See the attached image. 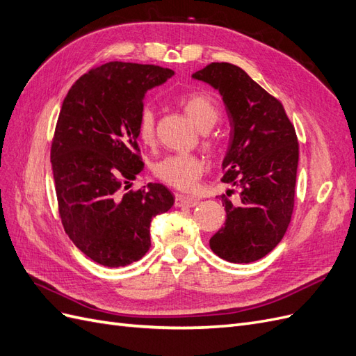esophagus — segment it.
I'll use <instances>...</instances> for the list:
<instances>
[{"instance_id":"esophagus-1","label":"esophagus","mask_w":356,"mask_h":356,"mask_svg":"<svg viewBox=\"0 0 356 356\" xmlns=\"http://www.w3.org/2000/svg\"><path fill=\"white\" fill-rule=\"evenodd\" d=\"M197 203H199V200L195 197L184 196V195L175 196V207L177 208H193V207H196Z\"/></svg>"}]
</instances>
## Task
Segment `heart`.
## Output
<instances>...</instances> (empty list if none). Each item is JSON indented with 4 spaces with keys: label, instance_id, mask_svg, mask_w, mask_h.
I'll use <instances>...</instances> for the list:
<instances>
[{
    "label": "heart",
    "instance_id": "obj_1",
    "mask_svg": "<svg viewBox=\"0 0 356 356\" xmlns=\"http://www.w3.org/2000/svg\"><path fill=\"white\" fill-rule=\"evenodd\" d=\"M178 104L190 120L200 131L207 132L220 120V108L209 95L203 92L186 93L178 98ZM136 136L144 145H152L156 139V115L153 108L143 106L136 118ZM202 145L211 153L220 147L217 136L203 135ZM153 174L157 179L178 190H193L203 174V161L196 154H170L156 161Z\"/></svg>",
    "mask_w": 356,
    "mask_h": 356
}]
</instances>
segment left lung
<instances>
[{
  "instance_id": "left-lung-1",
  "label": "left lung",
  "mask_w": 356,
  "mask_h": 356,
  "mask_svg": "<svg viewBox=\"0 0 356 356\" xmlns=\"http://www.w3.org/2000/svg\"><path fill=\"white\" fill-rule=\"evenodd\" d=\"M217 89L230 118V144L222 160V182L239 188L220 199L225 222L209 246L230 263H252L282 241L294 211L298 141L282 102L242 68L212 62L193 74Z\"/></svg>"
}]
</instances>
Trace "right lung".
Masks as SVG:
<instances>
[{
    "label": "right lung",
    "mask_w": 356,
    "mask_h": 356,
    "mask_svg": "<svg viewBox=\"0 0 356 356\" xmlns=\"http://www.w3.org/2000/svg\"><path fill=\"white\" fill-rule=\"evenodd\" d=\"M172 75L157 65L108 62L83 74L63 99L50 149L59 217L74 245L101 266L141 260L153 217L174 204L163 184L129 190L144 168L136 118L145 93Z\"/></svg>",
    "instance_id": "add662e5"
}]
</instances>
